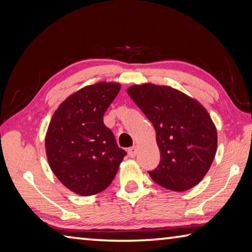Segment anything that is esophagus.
Returning <instances> with one entry per match:
<instances>
[{"mask_svg":"<svg viewBox=\"0 0 252 252\" xmlns=\"http://www.w3.org/2000/svg\"><path fill=\"white\" fill-rule=\"evenodd\" d=\"M127 153H129V156L131 158H134L135 155H136V147L135 146L134 147H131L129 150H127Z\"/></svg>","mask_w":252,"mask_h":252,"instance_id":"1","label":"esophagus"}]
</instances>
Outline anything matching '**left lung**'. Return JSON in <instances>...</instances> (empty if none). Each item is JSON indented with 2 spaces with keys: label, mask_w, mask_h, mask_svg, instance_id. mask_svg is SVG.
Masks as SVG:
<instances>
[{
  "label": "left lung",
  "mask_w": 252,
  "mask_h": 252,
  "mask_svg": "<svg viewBox=\"0 0 252 252\" xmlns=\"http://www.w3.org/2000/svg\"><path fill=\"white\" fill-rule=\"evenodd\" d=\"M126 93L156 130L160 163L149 171L152 180L179 192L197 186L211 167L218 142L207 110L164 85H132Z\"/></svg>",
  "instance_id": "obj_1"
}]
</instances>
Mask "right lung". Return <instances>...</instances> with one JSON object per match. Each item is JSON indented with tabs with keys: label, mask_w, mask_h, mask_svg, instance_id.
I'll return each instance as SVG.
<instances>
[{
	"label": "right lung",
	"mask_w": 252,
	"mask_h": 252,
	"mask_svg": "<svg viewBox=\"0 0 252 252\" xmlns=\"http://www.w3.org/2000/svg\"><path fill=\"white\" fill-rule=\"evenodd\" d=\"M121 85L99 82L73 93L55 111L45 136L50 168L67 189L92 195L106 189L126 152L103 123Z\"/></svg>",
	"instance_id": "1"
}]
</instances>
